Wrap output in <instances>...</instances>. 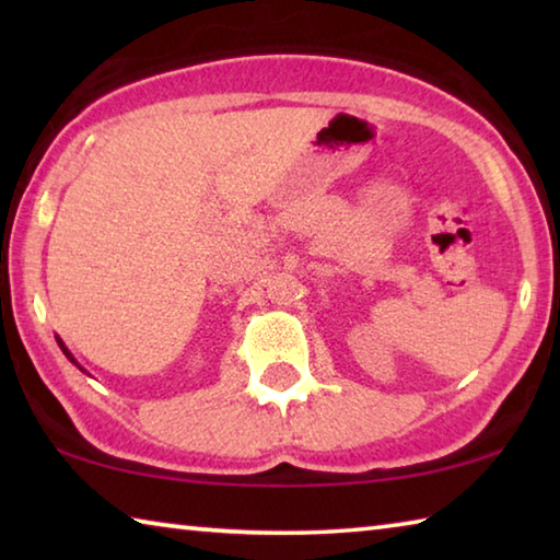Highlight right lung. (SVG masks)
<instances>
[{"instance_id": "add662e5", "label": "right lung", "mask_w": 560, "mask_h": 560, "mask_svg": "<svg viewBox=\"0 0 560 560\" xmlns=\"http://www.w3.org/2000/svg\"><path fill=\"white\" fill-rule=\"evenodd\" d=\"M56 343H59V348H61V350H63V355H66V358H69V360H71V363H73V365H75V368H79V371H81V373H86V375H89V371H86V368H83V365H81V363H79V360H75V358H73V355H71V350H69V348H66V346H63V340H61V338H59V336H56Z\"/></svg>"}]
</instances>
